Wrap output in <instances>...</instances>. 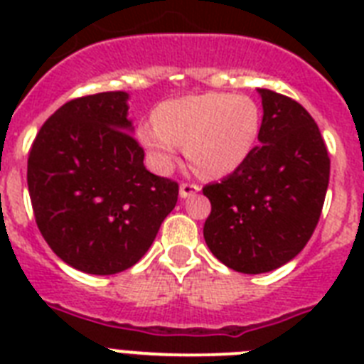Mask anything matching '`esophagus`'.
Here are the masks:
<instances>
[{
  "label": "esophagus",
  "instance_id": "esophagus-1",
  "mask_svg": "<svg viewBox=\"0 0 364 364\" xmlns=\"http://www.w3.org/2000/svg\"><path fill=\"white\" fill-rule=\"evenodd\" d=\"M200 191V187L196 183H181V187H179V194H181V198H188V196H193Z\"/></svg>",
  "mask_w": 364,
  "mask_h": 364
}]
</instances>
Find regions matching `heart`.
I'll list each match as a JSON object with an SVG mask.
<instances>
[{
	"mask_svg": "<svg viewBox=\"0 0 364 364\" xmlns=\"http://www.w3.org/2000/svg\"><path fill=\"white\" fill-rule=\"evenodd\" d=\"M260 132V109L245 94L202 92L168 100L154 111L153 124L137 137L159 168H168L185 145V154L202 177H223L249 159Z\"/></svg>",
	"mask_w": 364,
	"mask_h": 364,
	"instance_id": "b5f03b06",
	"label": "heart"
}]
</instances>
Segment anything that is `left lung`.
<instances>
[{
	"mask_svg": "<svg viewBox=\"0 0 364 364\" xmlns=\"http://www.w3.org/2000/svg\"><path fill=\"white\" fill-rule=\"evenodd\" d=\"M259 147L210 198L204 238L223 264L242 274L276 270L304 249L321 217L331 159L317 122L289 96L259 88Z\"/></svg>",
	"mask_w": 364,
	"mask_h": 364,
	"instance_id": "left-lung-1",
	"label": "left lung"
}]
</instances>
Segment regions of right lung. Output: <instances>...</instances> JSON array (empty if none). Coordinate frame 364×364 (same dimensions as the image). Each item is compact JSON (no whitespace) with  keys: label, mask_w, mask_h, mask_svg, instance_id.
<instances>
[{"label":"right lung","mask_w":364,"mask_h":364,"mask_svg":"<svg viewBox=\"0 0 364 364\" xmlns=\"http://www.w3.org/2000/svg\"><path fill=\"white\" fill-rule=\"evenodd\" d=\"M128 94L70 100L28 154V191L48 247L77 270L111 276L147 253L177 204L179 185L143 166L126 119Z\"/></svg>","instance_id":"right-lung-1"}]
</instances>
